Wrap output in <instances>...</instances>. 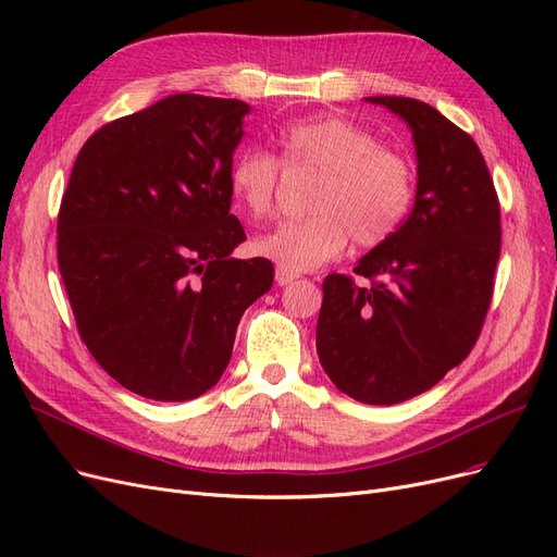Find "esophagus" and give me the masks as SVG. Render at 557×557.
Listing matches in <instances>:
<instances>
[{"mask_svg":"<svg viewBox=\"0 0 557 557\" xmlns=\"http://www.w3.org/2000/svg\"><path fill=\"white\" fill-rule=\"evenodd\" d=\"M274 276H276L278 285H288V283H293L297 278L295 272H290V269H283V267H276V274Z\"/></svg>","mask_w":557,"mask_h":557,"instance_id":"34e87169","label":"esophagus"}]
</instances>
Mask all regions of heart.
I'll list each match as a JSON object with an SVG mask.
<instances>
[{
  "label": "heart",
  "instance_id": "heart-1",
  "mask_svg": "<svg viewBox=\"0 0 557 557\" xmlns=\"http://www.w3.org/2000/svg\"><path fill=\"white\" fill-rule=\"evenodd\" d=\"M278 148L285 166L318 174L309 195L313 213L260 234L252 242L258 256L307 272L339 256L348 239L362 250L385 244L407 218L413 164L367 127L334 113L301 117L278 132ZM276 183L278 164L262 150L232 162L230 193L252 218L272 211Z\"/></svg>",
  "mask_w": 557,
  "mask_h": 557
}]
</instances>
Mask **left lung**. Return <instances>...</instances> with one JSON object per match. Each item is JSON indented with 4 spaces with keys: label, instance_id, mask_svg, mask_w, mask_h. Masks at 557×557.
<instances>
[{
    "label": "left lung",
    "instance_id": "left-lung-1",
    "mask_svg": "<svg viewBox=\"0 0 557 557\" xmlns=\"http://www.w3.org/2000/svg\"><path fill=\"white\" fill-rule=\"evenodd\" d=\"M411 129L416 199L407 221L352 272L330 274L318 360L348 397L391 407L440 383L474 348L499 260V201L474 139L409 97H364Z\"/></svg>",
    "mask_w": 557,
    "mask_h": 557
}]
</instances>
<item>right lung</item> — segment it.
<instances>
[{
  "instance_id": "add662e5",
  "label": "right lung",
  "mask_w": 557,
  "mask_h": 557,
  "mask_svg": "<svg viewBox=\"0 0 557 557\" xmlns=\"http://www.w3.org/2000/svg\"><path fill=\"white\" fill-rule=\"evenodd\" d=\"M242 99L170 95L83 144L58 215V262L81 339L146 399L185 401L221 381L244 311L274 264L237 260L230 213Z\"/></svg>"
}]
</instances>
